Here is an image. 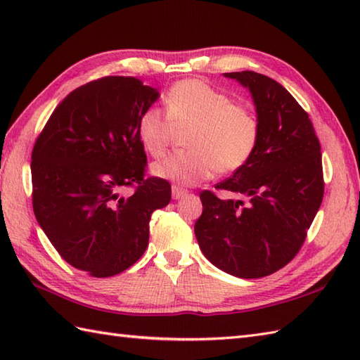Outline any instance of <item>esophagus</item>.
Returning a JSON list of instances; mask_svg holds the SVG:
<instances>
[{
	"label": "esophagus",
	"instance_id": "esophagus-1",
	"mask_svg": "<svg viewBox=\"0 0 360 360\" xmlns=\"http://www.w3.org/2000/svg\"><path fill=\"white\" fill-rule=\"evenodd\" d=\"M187 190L186 188H181V187H176L173 186L172 187V195H173V200H181L182 196H186Z\"/></svg>",
	"mask_w": 360,
	"mask_h": 360
}]
</instances>
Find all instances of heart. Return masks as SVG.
<instances>
[{"label":"heart","mask_w":360,"mask_h":360,"mask_svg":"<svg viewBox=\"0 0 360 360\" xmlns=\"http://www.w3.org/2000/svg\"><path fill=\"white\" fill-rule=\"evenodd\" d=\"M165 108L151 106L137 122V136L151 156H160L174 127L190 128V150L172 153L151 165V172L181 186H195L218 170L240 168L255 148L258 120L243 103L198 79L178 82L165 96Z\"/></svg>","instance_id":"b5f03b06"}]
</instances>
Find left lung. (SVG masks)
<instances>
[{
	"label": "left lung",
	"mask_w": 360,
	"mask_h": 360,
	"mask_svg": "<svg viewBox=\"0 0 360 360\" xmlns=\"http://www.w3.org/2000/svg\"><path fill=\"white\" fill-rule=\"evenodd\" d=\"M250 91L258 139L249 159L215 186L238 200L200 195L195 235L204 257L240 278H259L292 259L323 200L320 142L300 105L280 83L254 71L226 72Z\"/></svg>",
	"instance_id": "obj_1"
}]
</instances>
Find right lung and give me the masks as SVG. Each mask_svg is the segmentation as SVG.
Returning a JSON list of instances; mask_svg holds the SVG:
<instances>
[{
	"label": "right lung",
	"mask_w": 360,
	"mask_h": 360,
	"mask_svg": "<svg viewBox=\"0 0 360 360\" xmlns=\"http://www.w3.org/2000/svg\"><path fill=\"white\" fill-rule=\"evenodd\" d=\"M159 91L134 77H103L68 94L32 150V205L65 262L93 277L133 266L148 246L150 218L172 200L165 179L145 178L137 122ZM133 186V194H122Z\"/></svg>",
	"instance_id": "1"
}]
</instances>
